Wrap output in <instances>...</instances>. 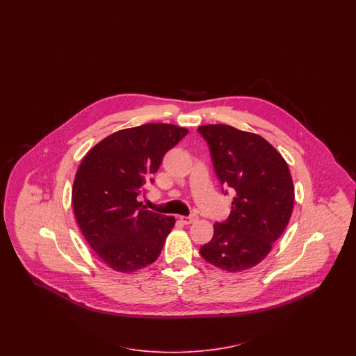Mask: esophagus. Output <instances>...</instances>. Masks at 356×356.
<instances>
[{
  "mask_svg": "<svg viewBox=\"0 0 356 356\" xmlns=\"http://www.w3.org/2000/svg\"><path fill=\"white\" fill-rule=\"evenodd\" d=\"M197 219H198V216H195V214L189 216H180V220L183 222L184 225H192Z\"/></svg>",
  "mask_w": 356,
  "mask_h": 356,
  "instance_id": "1",
  "label": "esophagus"
}]
</instances>
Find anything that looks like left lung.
Segmentation results:
<instances>
[{"label":"left lung","instance_id":"1","mask_svg":"<svg viewBox=\"0 0 356 356\" xmlns=\"http://www.w3.org/2000/svg\"><path fill=\"white\" fill-rule=\"evenodd\" d=\"M222 192L235 191L231 214L214 225L200 248L204 259L229 273L250 269L269 254L289 225L293 184L287 163L269 142L229 125H202Z\"/></svg>","mask_w":356,"mask_h":356}]
</instances>
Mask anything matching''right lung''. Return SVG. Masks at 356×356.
I'll use <instances>...</instances> for the list:
<instances>
[{
    "label": "right lung",
    "instance_id": "1",
    "mask_svg": "<svg viewBox=\"0 0 356 356\" xmlns=\"http://www.w3.org/2000/svg\"><path fill=\"white\" fill-rule=\"evenodd\" d=\"M188 131L171 124L120 130L83 158L73 184V209L88 245L109 268L131 273L159 257L175 218L146 210L138 200L154 183L165 152Z\"/></svg>",
    "mask_w": 356,
    "mask_h": 356
}]
</instances>
